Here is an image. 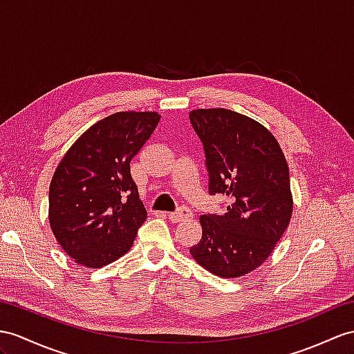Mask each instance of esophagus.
Here are the masks:
<instances>
[{
    "instance_id": "obj_1",
    "label": "esophagus",
    "mask_w": 354,
    "mask_h": 354,
    "mask_svg": "<svg viewBox=\"0 0 354 354\" xmlns=\"http://www.w3.org/2000/svg\"><path fill=\"white\" fill-rule=\"evenodd\" d=\"M192 216V212L187 209V207L182 205L178 207V209L176 212H172L168 214V218L171 222H180V221H185V219H189Z\"/></svg>"
}]
</instances>
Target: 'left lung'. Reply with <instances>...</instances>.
Segmentation results:
<instances>
[{"mask_svg":"<svg viewBox=\"0 0 354 354\" xmlns=\"http://www.w3.org/2000/svg\"><path fill=\"white\" fill-rule=\"evenodd\" d=\"M189 120L204 147L209 194L228 198L225 213L200 218L191 254L216 277H242L266 261L290 223L287 160L274 136L239 112L194 109Z\"/></svg>","mask_w":354,"mask_h":354,"instance_id":"left-lung-1","label":"left lung"}]
</instances>
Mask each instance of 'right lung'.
<instances>
[{
	"label": "right lung",
	"mask_w": 354,
	"mask_h": 354,
	"mask_svg": "<svg viewBox=\"0 0 354 354\" xmlns=\"http://www.w3.org/2000/svg\"><path fill=\"white\" fill-rule=\"evenodd\" d=\"M160 120L158 112H115L85 131L49 186V223L77 264L100 269L131 249L147 219L131 160Z\"/></svg>",
	"instance_id": "right-lung-1"
}]
</instances>
